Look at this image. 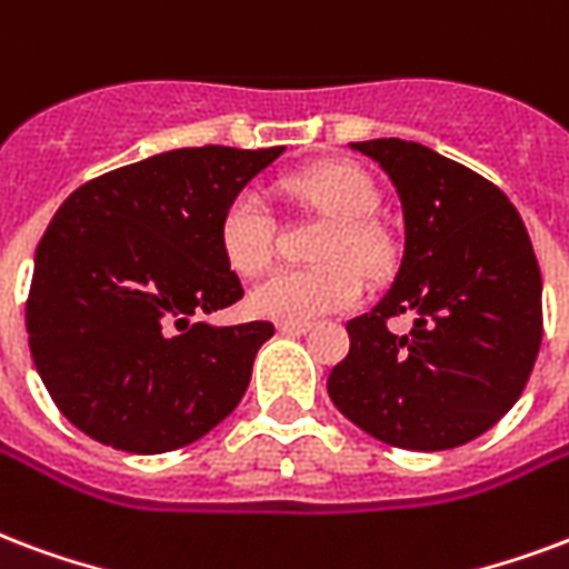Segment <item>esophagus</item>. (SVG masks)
Listing matches in <instances>:
<instances>
[{
    "label": "esophagus",
    "mask_w": 569,
    "mask_h": 569,
    "mask_svg": "<svg viewBox=\"0 0 569 569\" xmlns=\"http://www.w3.org/2000/svg\"><path fill=\"white\" fill-rule=\"evenodd\" d=\"M277 331L286 335V338H298V335H307L310 326H298V322H277Z\"/></svg>",
    "instance_id": "obj_1"
}]
</instances>
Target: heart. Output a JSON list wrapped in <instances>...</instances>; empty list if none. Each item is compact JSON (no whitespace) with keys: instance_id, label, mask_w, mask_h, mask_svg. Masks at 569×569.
I'll list each match as a JSON object with an SVG mask.
<instances>
[{"instance_id":"b5f03b06","label":"heart","mask_w":569,"mask_h":569,"mask_svg":"<svg viewBox=\"0 0 569 569\" xmlns=\"http://www.w3.org/2000/svg\"><path fill=\"white\" fill-rule=\"evenodd\" d=\"M296 199L331 217L326 241L319 247L326 264L280 268L252 286L247 296L250 313L277 322L307 326L326 313H340L361 301V271H377L386 259V238L370 222L380 204L377 189L365 171L349 166H322L289 180ZM220 247L238 273H259L273 256V217L256 187L234 192L220 217Z\"/></svg>"}]
</instances>
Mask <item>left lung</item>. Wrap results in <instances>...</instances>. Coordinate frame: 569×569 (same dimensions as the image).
Segmentation results:
<instances>
[{
  "label": "left lung",
  "mask_w": 569,
  "mask_h": 569,
  "mask_svg": "<svg viewBox=\"0 0 569 569\" xmlns=\"http://www.w3.org/2000/svg\"><path fill=\"white\" fill-rule=\"evenodd\" d=\"M389 174L403 252L389 292L349 319L328 395L382 443L440 452L470 443L519 401L542 340V280L519 210L477 171L431 147L349 144ZM410 312V336L385 322Z\"/></svg>",
  "instance_id": "obj_1"
}]
</instances>
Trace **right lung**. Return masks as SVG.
<instances>
[{
    "instance_id": "right-lung-1",
    "label": "right lung",
    "mask_w": 569,
    "mask_h": 569,
    "mask_svg": "<svg viewBox=\"0 0 569 569\" xmlns=\"http://www.w3.org/2000/svg\"><path fill=\"white\" fill-rule=\"evenodd\" d=\"M277 156L283 147H183L62 201L36 250L27 331L38 377L83 435L159 456L238 407L273 326L199 319L243 296L220 217Z\"/></svg>"
}]
</instances>
